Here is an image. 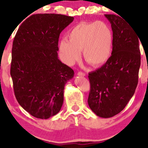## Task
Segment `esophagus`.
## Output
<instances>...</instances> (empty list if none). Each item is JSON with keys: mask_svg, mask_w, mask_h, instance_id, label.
<instances>
[{"mask_svg": "<svg viewBox=\"0 0 148 148\" xmlns=\"http://www.w3.org/2000/svg\"><path fill=\"white\" fill-rule=\"evenodd\" d=\"M78 76H85V73H83V72H78Z\"/></svg>", "mask_w": 148, "mask_h": 148, "instance_id": "obj_1", "label": "esophagus"}]
</instances>
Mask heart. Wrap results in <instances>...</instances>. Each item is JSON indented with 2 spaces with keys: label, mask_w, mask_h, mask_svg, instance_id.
I'll return each mask as SVG.
<instances>
[{
  "label": "heart",
  "mask_w": 148,
  "mask_h": 148,
  "mask_svg": "<svg viewBox=\"0 0 148 148\" xmlns=\"http://www.w3.org/2000/svg\"><path fill=\"white\" fill-rule=\"evenodd\" d=\"M63 40L59 50L65 63L73 65L83 52L84 59L95 68L102 66L111 57L113 46V34L111 27L104 22H82L74 27Z\"/></svg>",
  "instance_id": "1"
}]
</instances>
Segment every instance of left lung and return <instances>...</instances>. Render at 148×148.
I'll return each mask as SVG.
<instances>
[{
	"mask_svg": "<svg viewBox=\"0 0 148 148\" xmlns=\"http://www.w3.org/2000/svg\"><path fill=\"white\" fill-rule=\"evenodd\" d=\"M104 16L111 24L113 51L105 64L89 73L88 104L96 115L108 118L120 113L134 95L141 55L139 37L133 28L118 16Z\"/></svg>",
	"mask_w": 148,
	"mask_h": 148,
	"instance_id": "obj_1",
	"label": "left lung"
}]
</instances>
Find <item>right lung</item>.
Here are the masks:
<instances>
[{
	"label": "right lung",
	"mask_w": 148,
	"mask_h": 148,
	"mask_svg": "<svg viewBox=\"0 0 148 148\" xmlns=\"http://www.w3.org/2000/svg\"><path fill=\"white\" fill-rule=\"evenodd\" d=\"M74 20L61 14L33 15L14 37L10 74L16 98L33 117L48 119L60 111L65 85L74 70L59 59V35Z\"/></svg>",
	"instance_id": "1"
}]
</instances>
